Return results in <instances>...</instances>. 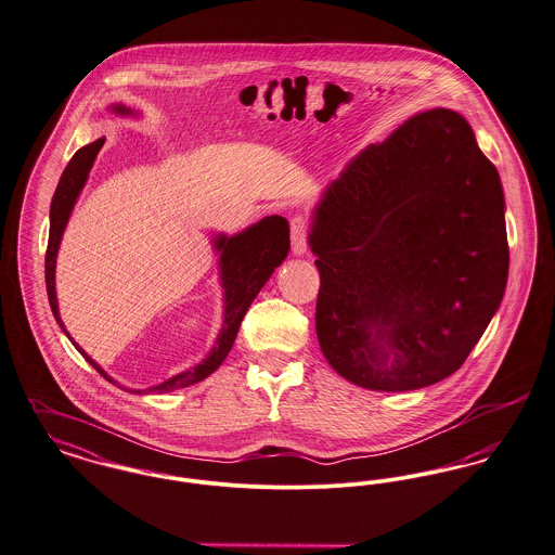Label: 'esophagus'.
I'll return each instance as SVG.
<instances>
[{
    "label": "esophagus",
    "instance_id": "34e87169",
    "mask_svg": "<svg viewBox=\"0 0 555 555\" xmlns=\"http://www.w3.org/2000/svg\"><path fill=\"white\" fill-rule=\"evenodd\" d=\"M308 236H310V222L306 216H295L292 220V251L295 256L306 254L308 249Z\"/></svg>",
    "mask_w": 555,
    "mask_h": 555
}]
</instances>
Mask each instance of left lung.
<instances>
[{
	"label": "left lung",
	"instance_id": "1",
	"mask_svg": "<svg viewBox=\"0 0 555 555\" xmlns=\"http://www.w3.org/2000/svg\"><path fill=\"white\" fill-rule=\"evenodd\" d=\"M503 207L496 167L453 111H424L362 151L310 232L328 364L366 390L453 375L503 299Z\"/></svg>",
	"mask_w": 555,
	"mask_h": 555
}]
</instances>
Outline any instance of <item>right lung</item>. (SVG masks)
Instances as JSON below:
<instances>
[{
    "mask_svg": "<svg viewBox=\"0 0 555 555\" xmlns=\"http://www.w3.org/2000/svg\"><path fill=\"white\" fill-rule=\"evenodd\" d=\"M115 111L117 113H130V108H126L121 104L115 106ZM102 144H104V138L79 149L73 155V159L68 162L63 176H61V182L56 186V193H54L52 205H50V238H48V249H46V287H48V299H50V308L54 312V319L65 333V323L61 321V314H59V301H56V289H54L56 254H59V245H61L70 209L75 205V198L81 193ZM216 247H218V251H222L220 266H222V283H224V292H227V310H224V325H222V331L218 335V341H216L211 354L203 360L201 364H196L195 369L184 371V373L167 379L165 384H159V386L149 388V390L133 391H157V393H162V391L180 390V388L193 386L196 382L205 379L207 375H211L222 364V360L229 357L230 348L234 344V337L238 333V326H241V321H243L247 308L251 306L256 295L260 294L261 287L266 285V281L270 279L274 268L281 266V261L287 258L289 224L281 216H270V218H263L261 222L254 224L251 229H247L241 234H236V236H230V238L218 236ZM75 348L83 354V359L88 360L106 382L117 384L77 344H75Z\"/></svg>",
    "mask_w": 555,
    "mask_h": 555,
    "instance_id": "right-lung-1",
    "label": "right lung"
}]
</instances>
